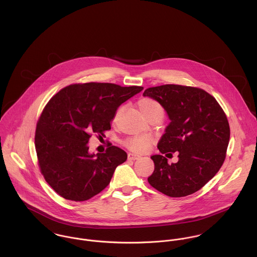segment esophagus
I'll return each mask as SVG.
<instances>
[{
    "instance_id": "obj_1",
    "label": "esophagus",
    "mask_w": 257,
    "mask_h": 257,
    "mask_svg": "<svg viewBox=\"0 0 257 257\" xmlns=\"http://www.w3.org/2000/svg\"><path fill=\"white\" fill-rule=\"evenodd\" d=\"M127 158L130 159V160H137V159H139V158H141V155H139V154H135V153H128L127 154Z\"/></svg>"
}]
</instances>
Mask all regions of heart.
Listing matches in <instances>:
<instances>
[{"mask_svg": "<svg viewBox=\"0 0 257 257\" xmlns=\"http://www.w3.org/2000/svg\"><path fill=\"white\" fill-rule=\"evenodd\" d=\"M139 108L142 112L149 117L154 114H164L163 107L155 100L151 98H142L139 103ZM153 139L150 136H139L133 137L124 141V146L135 152H145L152 144Z\"/></svg>", "mask_w": 257, "mask_h": 257, "instance_id": "1", "label": "heart"}]
</instances>
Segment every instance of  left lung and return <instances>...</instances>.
I'll use <instances>...</instances> for the list:
<instances>
[{
	"label": "left lung",
	"instance_id": "obj_1",
	"mask_svg": "<svg viewBox=\"0 0 257 257\" xmlns=\"http://www.w3.org/2000/svg\"><path fill=\"white\" fill-rule=\"evenodd\" d=\"M145 97L157 101L170 119L157 147L163 154L178 152L168 164L152 155L154 171L148 183L169 197H185L200 190L220 170L229 142V125L217 100L206 91L181 85L148 88Z\"/></svg>",
	"mask_w": 257,
	"mask_h": 257
}]
</instances>
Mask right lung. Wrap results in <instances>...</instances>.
<instances>
[{
	"label": "right lung",
	"mask_w": 257,
	"mask_h": 257,
	"mask_svg": "<svg viewBox=\"0 0 257 257\" xmlns=\"http://www.w3.org/2000/svg\"><path fill=\"white\" fill-rule=\"evenodd\" d=\"M143 87L110 83L74 84L54 95L37 121L36 150L45 181L61 197L86 201L103 191L127 154L116 147L90 153L91 134L110 130L117 108Z\"/></svg>",
	"instance_id": "obj_1"
}]
</instances>
